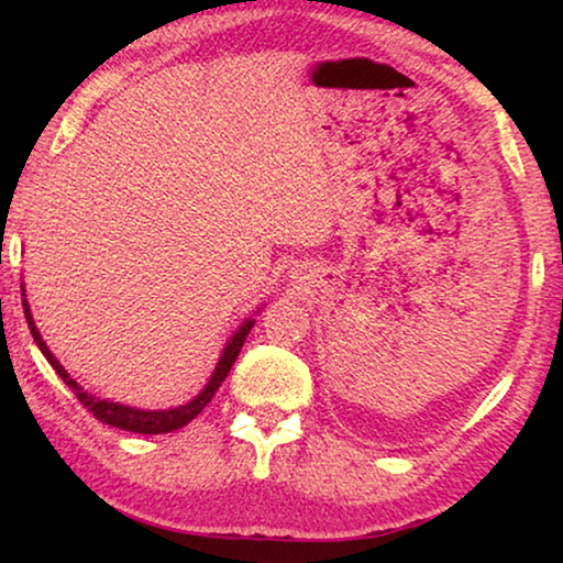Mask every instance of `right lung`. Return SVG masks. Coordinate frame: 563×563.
I'll list each match as a JSON object with an SVG mask.
<instances>
[{
	"label": "right lung",
	"instance_id": "right-lung-1",
	"mask_svg": "<svg viewBox=\"0 0 563 563\" xmlns=\"http://www.w3.org/2000/svg\"><path fill=\"white\" fill-rule=\"evenodd\" d=\"M22 291H25V289H22ZM22 297H25V295H22ZM22 310H25L27 328H30V333H33V338H35L37 349L43 351V356L48 358V364L53 368H56V374L60 376V379L68 384V389L74 391L76 399H79V402L87 407V410L95 415L99 422H107V426H112V428L130 430V433H143V435L172 433V430H179V428L187 426V422L195 420L197 415L205 410L207 402H210V399L214 397V391H218L220 384L225 382V376L230 374V368H233V364H235L238 353H241V349H243L245 335H249L251 328H253V320L249 318L241 328L235 330V335L230 338L225 349H222V356L218 361V366H214V372L210 376V382H207V387L199 391V395L191 399V402L179 405V407H172V410H135V407H128V405H120V402H107V399H99L95 395H89V391L84 389V387H79V384H76L71 376H68L66 368L58 364V358L48 351V345H45L41 333H37L33 314H30L27 299H22Z\"/></svg>",
	"mask_w": 563,
	"mask_h": 563
}]
</instances>
